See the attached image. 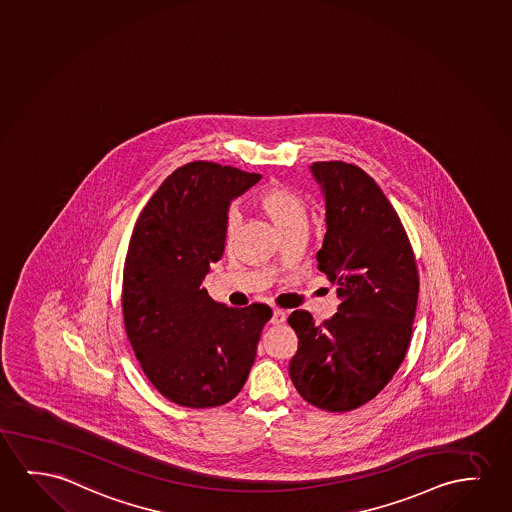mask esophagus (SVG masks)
<instances>
[{"instance_id": "1", "label": "esophagus", "mask_w": 512, "mask_h": 512, "mask_svg": "<svg viewBox=\"0 0 512 512\" xmlns=\"http://www.w3.org/2000/svg\"><path fill=\"white\" fill-rule=\"evenodd\" d=\"M285 320H287L285 312H282V310H275V312H273V317H271V324H273V326H282Z\"/></svg>"}]
</instances>
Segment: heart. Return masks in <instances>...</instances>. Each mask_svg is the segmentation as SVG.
<instances>
[{"instance_id": "1", "label": "heart", "mask_w": 512, "mask_h": 512, "mask_svg": "<svg viewBox=\"0 0 512 512\" xmlns=\"http://www.w3.org/2000/svg\"><path fill=\"white\" fill-rule=\"evenodd\" d=\"M259 206L275 223L282 234L294 229H306L308 225V206L301 195L282 185L267 186L259 195ZM241 223V213L236 208L230 209L225 218V237L230 241L236 236Z\"/></svg>"}]
</instances>
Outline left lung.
<instances>
[{"label": "left lung", "instance_id": "left-lung-1", "mask_svg": "<svg viewBox=\"0 0 512 512\" xmlns=\"http://www.w3.org/2000/svg\"><path fill=\"white\" fill-rule=\"evenodd\" d=\"M326 195V236L319 269L338 285V312L320 326L296 310V356L289 373L313 407L349 412L373 400L398 371L410 338L419 294L415 255L375 179L354 163L315 162Z\"/></svg>", "mask_w": 512, "mask_h": 512}]
</instances>
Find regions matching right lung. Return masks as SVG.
<instances>
[{
    "instance_id": "obj_1",
    "label": "right lung",
    "mask_w": 512,
    "mask_h": 512,
    "mask_svg": "<svg viewBox=\"0 0 512 512\" xmlns=\"http://www.w3.org/2000/svg\"><path fill=\"white\" fill-rule=\"evenodd\" d=\"M260 174L215 162L172 172L137 218L123 267L126 336L156 391L188 408L220 407L245 386L267 304L227 308L202 287L222 259L230 202Z\"/></svg>"
}]
</instances>
